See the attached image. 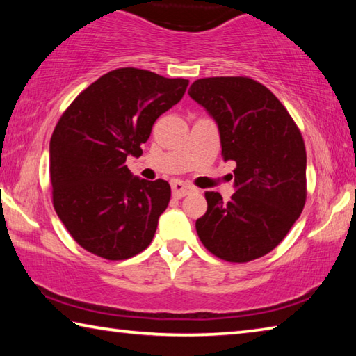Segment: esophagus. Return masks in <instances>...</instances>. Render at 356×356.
<instances>
[{"instance_id": "1", "label": "esophagus", "mask_w": 356, "mask_h": 356, "mask_svg": "<svg viewBox=\"0 0 356 356\" xmlns=\"http://www.w3.org/2000/svg\"><path fill=\"white\" fill-rule=\"evenodd\" d=\"M171 188H172V196L177 197V200H180V197H184L186 195H190V193L195 191V188L190 184L184 182V180H172L171 182Z\"/></svg>"}]
</instances>
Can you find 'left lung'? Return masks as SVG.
<instances>
[{
    "instance_id": "1",
    "label": "left lung",
    "mask_w": 356,
    "mask_h": 356,
    "mask_svg": "<svg viewBox=\"0 0 356 356\" xmlns=\"http://www.w3.org/2000/svg\"><path fill=\"white\" fill-rule=\"evenodd\" d=\"M188 94L218 124L222 160L237 165L231 201L206 191L196 232L222 261H254L282 242L305 207L303 136L276 95L252 78H201Z\"/></svg>"
}]
</instances>
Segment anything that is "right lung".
Here are the masks:
<instances>
[{"instance_id":"obj_1","label":"right lung","mask_w":356,"mask_h":356,"mask_svg":"<svg viewBox=\"0 0 356 356\" xmlns=\"http://www.w3.org/2000/svg\"><path fill=\"white\" fill-rule=\"evenodd\" d=\"M184 78L122 67L102 75L76 95L50 140V182L59 220L92 254L124 261L147 248L171 197L163 179L131 176L152 125L179 104Z\"/></svg>"}]
</instances>
